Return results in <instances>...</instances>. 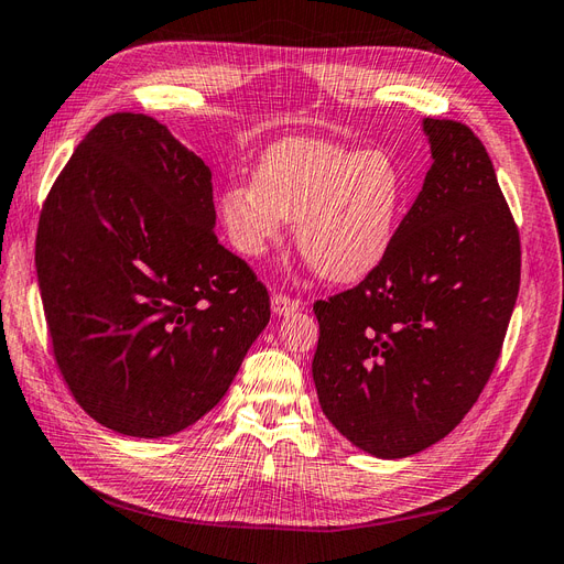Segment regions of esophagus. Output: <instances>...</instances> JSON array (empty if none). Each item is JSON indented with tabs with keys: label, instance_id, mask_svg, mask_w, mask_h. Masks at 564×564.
I'll return each mask as SVG.
<instances>
[{
	"label": "esophagus",
	"instance_id": "34e87169",
	"mask_svg": "<svg viewBox=\"0 0 564 564\" xmlns=\"http://www.w3.org/2000/svg\"><path fill=\"white\" fill-rule=\"evenodd\" d=\"M270 305H272V313L282 317V315L296 313L303 303H301L299 299H289V296H284V294H272Z\"/></svg>",
	"mask_w": 564,
	"mask_h": 564
}]
</instances>
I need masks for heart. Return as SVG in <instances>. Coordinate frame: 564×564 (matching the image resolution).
<instances>
[{
  "mask_svg": "<svg viewBox=\"0 0 564 564\" xmlns=\"http://www.w3.org/2000/svg\"><path fill=\"white\" fill-rule=\"evenodd\" d=\"M404 176L383 150H352L319 139H286L265 150L253 185H230L218 218L232 247L256 259L296 220V245L324 278L360 282L395 240Z\"/></svg>",
  "mask_w": 564,
  "mask_h": 564,
  "instance_id": "obj_1",
  "label": "heart"
}]
</instances>
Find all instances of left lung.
I'll return each instance as SVG.
<instances>
[{
    "instance_id": "8db88e82",
    "label": "left lung",
    "mask_w": 564,
    "mask_h": 564,
    "mask_svg": "<svg viewBox=\"0 0 564 564\" xmlns=\"http://www.w3.org/2000/svg\"><path fill=\"white\" fill-rule=\"evenodd\" d=\"M433 166L381 265L313 305V381L357 449L404 458L468 414L499 360L520 289V235L480 139L425 117Z\"/></svg>"
}]
</instances>
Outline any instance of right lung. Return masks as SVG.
<instances>
[{
  "mask_svg": "<svg viewBox=\"0 0 564 564\" xmlns=\"http://www.w3.org/2000/svg\"><path fill=\"white\" fill-rule=\"evenodd\" d=\"M212 172L148 115L84 135L42 207L37 282L75 400L106 429L169 437L228 392L270 319L216 235Z\"/></svg>",
  "mask_w": 564,
  "mask_h": 564,
  "instance_id": "add662e5",
  "label": "right lung"
}]
</instances>
